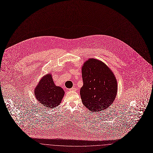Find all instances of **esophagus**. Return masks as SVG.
<instances>
[{
	"instance_id": "1",
	"label": "esophagus",
	"mask_w": 153,
	"mask_h": 153,
	"mask_svg": "<svg viewBox=\"0 0 153 153\" xmlns=\"http://www.w3.org/2000/svg\"><path fill=\"white\" fill-rule=\"evenodd\" d=\"M69 90H70V91H76V87H72V88H70Z\"/></svg>"
}]
</instances>
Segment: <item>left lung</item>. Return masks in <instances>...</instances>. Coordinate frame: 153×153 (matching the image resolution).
<instances>
[{
	"mask_svg": "<svg viewBox=\"0 0 153 153\" xmlns=\"http://www.w3.org/2000/svg\"><path fill=\"white\" fill-rule=\"evenodd\" d=\"M83 85L80 89L82 104L92 112H98L113 102L117 95L116 77L101 61L90 58L82 66Z\"/></svg>",
	"mask_w": 153,
	"mask_h": 153,
	"instance_id": "obj_1",
	"label": "left lung"
}]
</instances>
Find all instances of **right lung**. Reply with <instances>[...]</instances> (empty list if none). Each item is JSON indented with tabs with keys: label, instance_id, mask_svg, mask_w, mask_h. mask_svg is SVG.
I'll list each match as a JSON object with an SVG mask.
<instances>
[{
	"label": "right lung",
	"instance_id": "add662e5",
	"mask_svg": "<svg viewBox=\"0 0 153 153\" xmlns=\"http://www.w3.org/2000/svg\"><path fill=\"white\" fill-rule=\"evenodd\" d=\"M35 97L43 106L49 108L57 107L62 102L65 91L54 84L51 74L45 75L34 89Z\"/></svg>",
	"mask_w": 153,
	"mask_h": 153
}]
</instances>
